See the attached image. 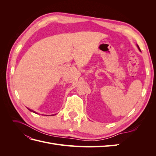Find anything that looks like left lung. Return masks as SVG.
<instances>
[{
  "mask_svg": "<svg viewBox=\"0 0 156 156\" xmlns=\"http://www.w3.org/2000/svg\"><path fill=\"white\" fill-rule=\"evenodd\" d=\"M137 45V48H138V49H139V51H140V48H139V45Z\"/></svg>",
  "mask_w": 156,
  "mask_h": 156,
  "instance_id": "left-lung-1",
  "label": "left lung"
}]
</instances>
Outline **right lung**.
<instances>
[{"label":"right lung","instance_id":"obj_1","mask_svg":"<svg viewBox=\"0 0 156 156\" xmlns=\"http://www.w3.org/2000/svg\"><path fill=\"white\" fill-rule=\"evenodd\" d=\"M28 108V109H29V111H30L31 112H34V113H36V112H35V111H32V110H30V109H29V108Z\"/></svg>","mask_w":156,"mask_h":156}]
</instances>
